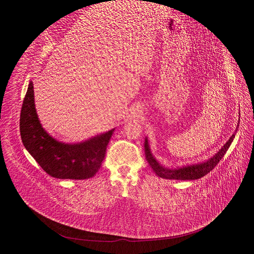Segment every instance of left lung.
Masks as SVG:
<instances>
[{"mask_svg": "<svg viewBox=\"0 0 254 254\" xmlns=\"http://www.w3.org/2000/svg\"><path fill=\"white\" fill-rule=\"evenodd\" d=\"M235 134L232 135L229 141L222 146L221 149L215 155H213L211 158L208 159V161L203 163L188 165V166H183V167L174 168V169L167 168L159 164L153 156L147 138H145V143H144L145 156H146V159H147L149 166L152 168L153 172L158 177L164 178V179H171V180H195V179L204 177L210 171H212L215 168V166L219 163V161L223 157L225 152L228 151L229 147L235 138Z\"/></svg>", "mask_w": 254, "mask_h": 254, "instance_id": "left-lung-1", "label": "left lung"}]
</instances>
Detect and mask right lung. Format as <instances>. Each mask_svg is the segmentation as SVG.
Returning a JSON list of instances; mask_svg holds the SVG:
<instances>
[{
    "label": "right lung",
    "instance_id": "obj_1",
    "mask_svg": "<svg viewBox=\"0 0 254 254\" xmlns=\"http://www.w3.org/2000/svg\"><path fill=\"white\" fill-rule=\"evenodd\" d=\"M20 136L25 149L47 174L59 179L82 180L100 170L114 128L78 143H64L43 128L30 81L20 112Z\"/></svg>",
    "mask_w": 254,
    "mask_h": 254
}]
</instances>
